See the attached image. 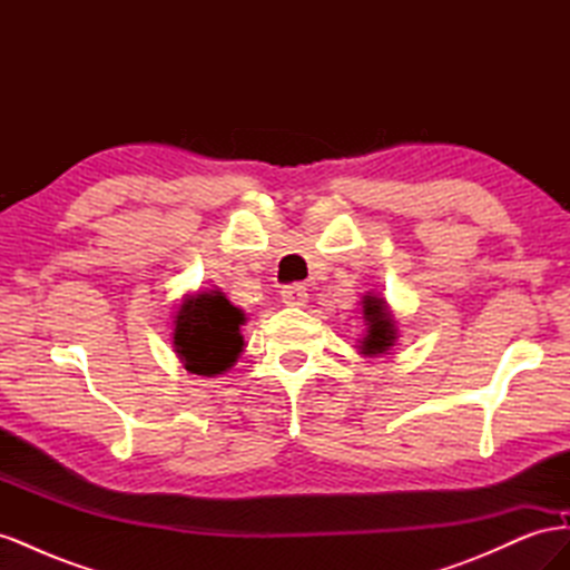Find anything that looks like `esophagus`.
<instances>
[{
  "label": "esophagus",
  "instance_id": "34e87169",
  "mask_svg": "<svg viewBox=\"0 0 570 570\" xmlns=\"http://www.w3.org/2000/svg\"><path fill=\"white\" fill-rule=\"evenodd\" d=\"M281 297L287 306H304L308 302V292L302 283H292L281 289Z\"/></svg>",
  "mask_w": 570,
  "mask_h": 570
}]
</instances>
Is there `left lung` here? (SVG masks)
Masks as SVG:
<instances>
[{"instance_id":"left-lung-1","label":"left lung","mask_w":570,"mask_h":570,"mask_svg":"<svg viewBox=\"0 0 570 570\" xmlns=\"http://www.w3.org/2000/svg\"><path fill=\"white\" fill-rule=\"evenodd\" d=\"M364 314L368 321V335L364 337V342H361V352L368 356L387 352L394 342V323L385 308V302L377 297H366Z\"/></svg>"}]
</instances>
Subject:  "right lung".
<instances>
[{"instance_id":"add662e5","label":"right lung","mask_w":570,"mask_h":570,"mask_svg":"<svg viewBox=\"0 0 570 570\" xmlns=\"http://www.w3.org/2000/svg\"><path fill=\"white\" fill-rule=\"evenodd\" d=\"M243 323L245 314L220 292L189 297L178 308L174 331V347L185 368L197 375L228 371L243 352V335H239Z\"/></svg>"}]
</instances>
